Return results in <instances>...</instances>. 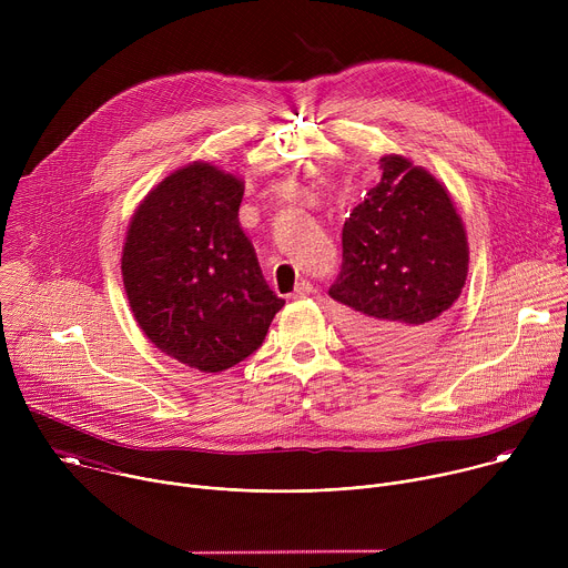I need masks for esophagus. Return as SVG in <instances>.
<instances>
[{
  "instance_id": "obj_1",
  "label": "esophagus",
  "mask_w": 568,
  "mask_h": 568,
  "mask_svg": "<svg viewBox=\"0 0 568 568\" xmlns=\"http://www.w3.org/2000/svg\"><path fill=\"white\" fill-rule=\"evenodd\" d=\"M312 292H314L312 283H310V281H301V283L296 285V290H294V298H303V296H307V294H312Z\"/></svg>"
}]
</instances>
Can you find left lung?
<instances>
[{
	"label": "left lung",
	"mask_w": 568,
	"mask_h": 568,
	"mask_svg": "<svg viewBox=\"0 0 568 568\" xmlns=\"http://www.w3.org/2000/svg\"><path fill=\"white\" fill-rule=\"evenodd\" d=\"M382 180L344 224V263L328 294L348 307V331L368 355L397 362L445 331L469 265L465 224L427 169L379 159Z\"/></svg>",
	"instance_id": "obj_1"
}]
</instances>
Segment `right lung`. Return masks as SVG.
Wrapping results in <instances>:
<instances>
[{"mask_svg":"<svg viewBox=\"0 0 568 568\" xmlns=\"http://www.w3.org/2000/svg\"><path fill=\"white\" fill-rule=\"evenodd\" d=\"M242 195L237 175L193 161L141 200L123 242V287L141 333L202 373L258 351L285 305L240 226Z\"/></svg>","mask_w":568,"mask_h":568,"instance_id":"add662e5","label":"right lung"}]
</instances>
